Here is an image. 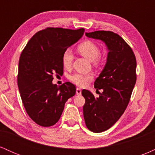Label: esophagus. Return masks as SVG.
Segmentation results:
<instances>
[{
	"label": "esophagus",
	"instance_id": "1",
	"mask_svg": "<svg viewBox=\"0 0 155 155\" xmlns=\"http://www.w3.org/2000/svg\"><path fill=\"white\" fill-rule=\"evenodd\" d=\"M76 95H80L81 94V90L80 88H76Z\"/></svg>",
	"mask_w": 155,
	"mask_h": 155
}]
</instances>
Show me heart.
I'll list each match as a JSON object with an SVG mask.
<instances>
[{"label":"heart","mask_w":155,"mask_h":155,"mask_svg":"<svg viewBox=\"0 0 155 155\" xmlns=\"http://www.w3.org/2000/svg\"><path fill=\"white\" fill-rule=\"evenodd\" d=\"M78 51L84 57L87 58L89 60L92 61L94 65H97L100 62L99 55L101 54L100 47L97 44L91 41H86L81 43L78 46ZM74 55L70 49H65L62 57V63L65 68L70 69L72 66ZM94 78L93 74L92 73H75L69 76V79L74 84L79 87H84L87 85L88 82L92 81Z\"/></svg>","instance_id":"heart-1"}]
</instances>
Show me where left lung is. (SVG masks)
Returning a JSON list of instances; mask_svg holds the SVG:
<instances>
[{"label":"left lung","instance_id":"left-lung-1","mask_svg":"<svg viewBox=\"0 0 155 155\" xmlns=\"http://www.w3.org/2000/svg\"><path fill=\"white\" fill-rule=\"evenodd\" d=\"M89 38L103 41L108 49L107 61L94 87L103 89L99 97L83 90V114L87 127L94 133L109 129L123 114L136 81V59L131 47L112 31L86 33Z\"/></svg>","mask_w":155,"mask_h":155}]
</instances>
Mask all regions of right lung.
I'll return each instance as SVG.
<instances>
[{
    "label": "right lung",
    "instance_id": "add662e5",
    "mask_svg": "<svg viewBox=\"0 0 155 155\" xmlns=\"http://www.w3.org/2000/svg\"><path fill=\"white\" fill-rule=\"evenodd\" d=\"M84 33V28H47L37 32L21 53L17 76L19 93L28 116L38 125L56 124L65 102L76 94L72 83L67 81L58 87L52 80L54 75L63 74V52Z\"/></svg>",
    "mask_w": 155,
    "mask_h": 155
}]
</instances>
